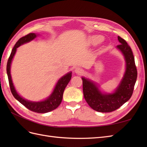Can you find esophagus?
<instances>
[{"instance_id": "obj_1", "label": "esophagus", "mask_w": 147, "mask_h": 147, "mask_svg": "<svg viewBox=\"0 0 147 147\" xmlns=\"http://www.w3.org/2000/svg\"><path fill=\"white\" fill-rule=\"evenodd\" d=\"M75 73H77L78 74H83V70L80 67H77L75 69Z\"/></svg>"}]
</instances>
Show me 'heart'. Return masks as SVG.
Returning <instances> with one entry per match:
<instances>
[{
  "instance_id": "obj_1",
  "label": "heart",
  "mask_w": 147,
  "mask_h": 147,
  "mask_svg": "<svg viewBox=\"0 0 147 147\" xmlns=\"http://www.w3.org/2000/svg\"><path fill=\"white\" fill-rule=\"evenodd\" d=\"M103 40V37L100 35H96V36H93L90 38V42L92 45H97L99 43H100Z\"/></svg>"
}]
</instances>
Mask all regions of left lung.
Returning <instances> with one entry per match:
<instances>
[{"label": "left lung", "mask_w": 147, "mask_h": 147, "mask_svg": "<svg viewBox=\"0 0 147 147\" xmlns=\"http://www.w3.org/2000/svg\"><path fill=\"white\" fill-rule=\"evenodd\" d=\"M118 39L121 44L117 48L124 57L126 71L115 91L111 94H104L95 83L84 77L82 78L84 99L93 110L99 112H111L122 106L131 97L136 82L137 71L131 48L123 38L118 36Z\"/></svg>", "instance_id": "left-lung-1"}]
</instances>
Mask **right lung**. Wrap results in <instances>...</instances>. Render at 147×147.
I'll use <instances>...</instances> for the list:
<instances>
[{"label": "right lung", "instance_id": "add662e5", "mask_svg": "<svg viewBox=\"0 0 147 147\" xmlns=\"http://www.w3.org/2000/svg\"><path fill=\"white\" fill-rule=\"evenodd\" d=\"M37 35L34 33H30L25 36L21 37L18 40L16 44L13 47L10 56L8 58L7 65V72L8 75V82H9L10 90L12 93L13 96H14L15 98L18 100L21 104L25 106L26 108L29 110L32 111V112L40 113H47L49 112L56 109L61 103V101L63 100V96L64 91L65 87L67 85V84L70 82L71 77H72V72H69L62 77L58 82H57L56 86L55 87L54 90L49 96L48 98L43 101L40 102H32L26 100L23 97H21L18 94L15 88L13 86L12 82L11 77L10 74V67L12 59L14 57L15 53L16 51L17 48H18L21 45L28 43L31 40H32Z\"/></svg>", "mask_w": 147, "mask_h": 147}]
</instances>
